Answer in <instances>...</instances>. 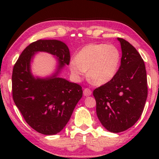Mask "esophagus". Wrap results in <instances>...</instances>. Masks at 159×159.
Listing matches in <instances>:
<instances>
[{
	"label": "esophagus",
	"mask_w": 159,
	"mask_h": 159,
	"mask_svg": "<svg viewBox=\"0 0 159 159\" xmlns=\"http://www.w3.org/2000/svg\"><path fill=\"white\" fill-rule=\"evenodd\" d=\"M83 94L84 96H90L92 94V91H91L89 88H85L83 91Z\"/></svg>",
	"instance_id": "esophagus-1"
}]
</instances>
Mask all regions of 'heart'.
<instances>
[{"mask_svg":"<svg viewBox=\"0 0 159 159\" xmlns=\"http://www.w3.org/2000/svg\"><path fill=\"white\" fill-rule=\"evenodd\" d=\"M121 61L119 50L114 45L92 43L82 48L69 61V69L76 79H80L88 70L93 84L102 85L110 82L118 71Z\"/></svg>","mask_w":159,"mask_h":159,"instance_id":"heart-1","label":"heart"}]
</instances>
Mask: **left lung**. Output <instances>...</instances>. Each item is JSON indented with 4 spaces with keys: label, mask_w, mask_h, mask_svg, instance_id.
I'll list each match as a JSON object with an SVG mask.
<instances>
[{
    "label": "left lung",
    "mask_w": 159,
    "mask_h": 159,
    "mask_svg": "<svg viewBox=\"0 0 159 159\" xmlns=\"http://www.w3.org/2000/svg\"><path fill=\"white\" fill-rule=\"evenodd\" d=\"M121 48V65L114 77L93 91L96 113L108 131L118 133L135 124L142 114L148 96L145 63L135 48L117 38Z\"/></svg>",
    "instance_id": "8db88e82"
}]
</instances>
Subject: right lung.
I'll return each mask as SVG.
<instances>
[{
	"instance_id": "add662e5",
	"label": "right lung",
	"mask_w": 159,
	"mask_h": 159,
	"mask_svg": "<svg viewBox=\"0 0 159 159\" xmlns=\"http://www.w3.org/2000/svg\"><path fill=\"white\" fill-rule=\"evenodd\" d=\"M45 52L57 58L55 72L45 78L34 77L31 62L35 53ZM70 61L67 45L58 40H39L22 51L12 73L13 99L26 122L46 135L60 132L68 123L82 96V87L59 77Z\"/></svg>"
}]
</instances>
